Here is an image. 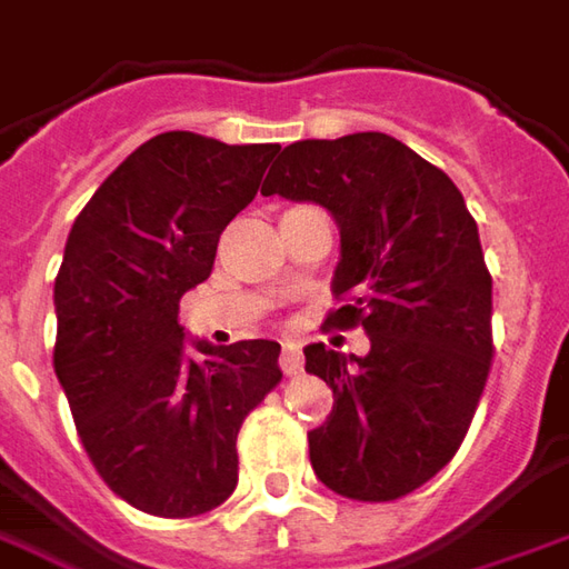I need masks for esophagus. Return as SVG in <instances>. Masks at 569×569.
<instances>
[{
    "mask_svg": "<svg viewBox=\"0 0 569 569\" xmlns=\"http://www.w3.org/2000/svg\"><path fill=\"white\" fill-rule=\"evenodd\" d=\"M280 367H283L286 377H299V373H301L299 346H296L292 339H286V342H283V355H280Z\"/></svg>",
    "mask_w": 569,
    "mask_h": 569,
    "instance_id": "esophagus-1",
    "label": "esophagus"
}]
</instances>
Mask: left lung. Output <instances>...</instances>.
Segmentation results:
<instances>
[{
    "mask_svg": "<svg viewBox=\"0 0 569 569\" xmlns=\"http://www.w3.org/2000/svg\"><path fill=\"white\" fill-rule=\"evenodd\" d=\"M261 196L323 204L342 258L327 327L370 336L365 358L315 342L305 370L333 389L308 432L311 467L336 496L396 501L446 467L492 370V273L461 189L386 133L301 139Z\"/></svg>",
    "mask_w": 569,
    "mask_h": 569,
    "instance_id": "left-lung-1",
    "label": "left lung"
}]
</instances>
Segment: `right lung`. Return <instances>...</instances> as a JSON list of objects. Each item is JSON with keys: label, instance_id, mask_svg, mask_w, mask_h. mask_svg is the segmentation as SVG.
I'll use <instances>...</instances> for the list:
<instances>
[{"label": "right lung", "instance_id": "add662e5", "mask_svg": "<svg viewBox=\"0 0 569 569\" xmlns=\"http://www.w3.org/2000/svg\"><path fill=\"white\" fill-rule=\"evenodd\" d=\"M277 152L158 133L108 173L68 236L56 377L96 473L152 517H199L233 496L239 427L283 380L277 342H196L189 355L177 320Z\"/></svg>", "mask_w": 569, "mask_h": 569}]
</instances>
